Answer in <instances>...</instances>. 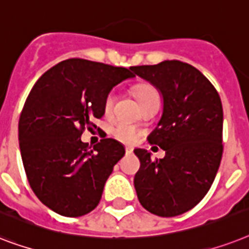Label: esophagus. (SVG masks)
<instances>
[{
  "instance_id": "34e87169",
  "label": "esophagus",
  "mask_w": 249,
  "mask_h": 249,
  "mask_svg": "<svg viewBox=\"0 0 249 249\" xmlns=\"http://www.w3.org/2000/svg\"><path fill=\"white\" fill-rule=\"evenodd\" d=\"M132 152H134V149L130 148V146H127V148H126V153H127V154H131V153H132Z\"/></svg>"
}]
</instances>
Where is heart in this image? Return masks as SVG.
<instances>
[{
  "label": "heart",
  "instance_id": "obj_1",
  "mask_svg": "<svg viewBox=\"0 0 249 249\" xmlns=\"http://www.w3.org/2000/svg\"><path fill=\"white\" fill-rule=\"evenodd\" d=\"M135 95H136L137 100L140 103V105L145 101L150 100L153 97H158V92L153 86H149V85H140L135 89ZM115 101V95L113 92H110L108 96L105 97L104 100V112L107 114L112 112L113 105H114ZM113 136L117 139V140L122 141L124 144H132L139 139L140 136V132L137 130L136 127L131 126L128 123L121 122L118 123L117 126L113 128Z\"/></svg>",
  "mask_w": 249,
  "mask_h": 249
}]
</instances>
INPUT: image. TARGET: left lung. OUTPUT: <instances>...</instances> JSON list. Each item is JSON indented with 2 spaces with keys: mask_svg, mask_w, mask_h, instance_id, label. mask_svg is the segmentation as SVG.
I'll return each instance as SVG.
<instances>
[{
  "mask_svg": "<svg viewBox=\"0 0 249 249\" xmlns=\"http://www.w3.org/2000/svg\"><path fill=\"white\" fill-rule=\"evenodd\" d=\"M135 74L159 91L162 117L148 140L166 152L152 159L135 149L140 170L134 185L141 206L160 217L188 212L203 199L222 157L221 99L213 85L193 65L166 60L131 67Z\"/></svg>",
  "mask_w": 249,
  "mask_h": 249,
  "instance_id": "8db88e82",
  "label": "left lung"
}]
</instances>
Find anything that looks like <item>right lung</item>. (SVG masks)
Returning <instances> with one entry per match:
<instances>
[{"mask_svg": "<svg viewBox=\"0 0 249 249\" xmlns=\"http://www.w3.org/2000/svg\"><path fill=\"white\" fill-rule=\"evenodd\" d=\"M131 69L68 59L43 73L19 119V145L32 190L53 212L79 217L99 204L124 146L103 139L89 150L81 140L91 119L104 115L114 86L134 78Z\"/></svg>", "mask_w": 249, "mask_h": 249, "instance_id": "add662e5", "label": "right lung"}]
</instances>
